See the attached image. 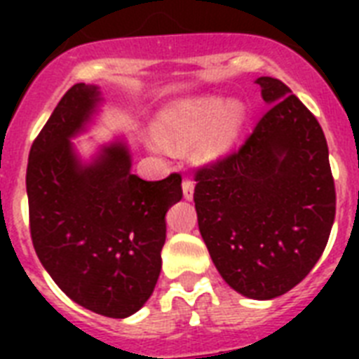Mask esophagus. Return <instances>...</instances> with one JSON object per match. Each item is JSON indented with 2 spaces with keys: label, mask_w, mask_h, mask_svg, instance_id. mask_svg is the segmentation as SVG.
I'll use <instances>...</instances> for the list:
<instances>
[{
  "label": "esophagus",
  "mask_w": 359,
  "mask_h": 359,
  "mask_svg": "<svg viewBox=\"0 0 359 359\" xmlns=\"http://www.w3.org/2000/svg\"><path fill=\"white\" fill-rule=\"evenodd\" d=\"M194 190H196V184H194V180L186 179L182 182V194H184L186 201H191L194 199Z\"/></svg>",
  "instance_id": "34e87169"
}]
</instances>
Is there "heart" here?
Wrapping results in <instances>:
<instances>
[{
	"mask_svg": "<svg viewBox=\"0 0 359 359\" xmlns=\"http://www.w3.org/2000/svg\"><path fill=\"white\" fill-rule=\"evenodd\" d=\"M248 123V106L238 98L199 95L169 102L145 135L154 152H169L194 145L199 163H216L229 156Z\"/></svg>",
	"mask_w": 359,
	"mask_h": 359,
	"instance_id": "heart-1",
	"label": "heart"
}]
</instances>
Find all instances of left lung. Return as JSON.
I'll return each mask as SVG.
<instances>
[{
	"label": "left lung",
	"instance_id": "1",
	"mask_svg": "<svg viewBox=\"0 0 359 359\" xmlns=\"http://www.w3.org/2000/svg\"><path fill=\"white\" fill-rule=\"evenodd\" d=\"M255 83L268 111L231 154L197 171L199 233L231 289L272 300L323 255L335 218L328 143L315 115L283 81Z\"/></svg>",
	"mask_w": 359,
	"mask_h": 359
}]
</instances>
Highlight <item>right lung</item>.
<instances>
[{"mask_svg":"<svg viewBox=\"0 0 359 359\" xmlns=\"http://www.w3.org/2000/svg\"><path fill=\"white\" fill-rule=\"evenodd\" d=\"M98 86L76 83L31 145L25 188L39 261L78 306L111 318L140 311L156 287L165 214L180 201V175H132L126 137L83 158L72 143L97 123Z\"/></svg>","mask_w":359,"mask_h":359,"instance_id":"add662e5","label":"right lung"}]
</instances>
